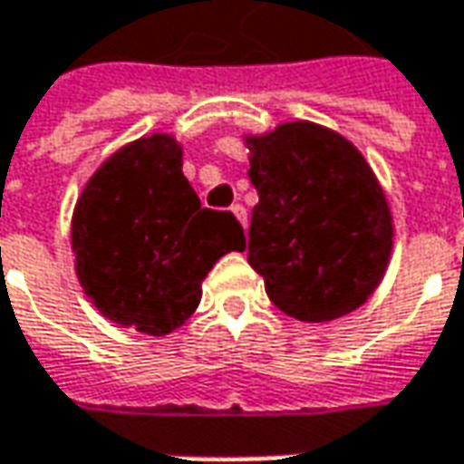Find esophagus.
I'll return each mask as SVG.
<instances>
[{"label":"esophagus","mask_w":464,"mask_h":464,"mask_svg":"<svg viewBox=\"0 0 464 464\" xmlns=\"http://www.w3.org/2000/svg\"><path fill=\"white\" fill-rule=\"evenodd\" d=\"M232 214H235V219H237V222H240L242 227L247 229V211H245V206L235 204L232 206Z\"/></svg>","instance_id":"obj_1"}]
</instances>
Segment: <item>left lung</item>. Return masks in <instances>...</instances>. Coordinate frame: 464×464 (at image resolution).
I'll return each instance as SVG.
<instances>
[{"label": "left lung", "instance_id": "8db88e82", "mask_svg": "<svg viewBox=\"0 0 464 464\" xmlns=\"http://www.w3.org/2000/svg\"><path fill=\"white\" fill-rule=\"evenodd\" d=\"M258 204L247 263L278 310L328 323L359 310L392 253L384 190L346 136L310 121L245 136Z\"/></svg>", "mask_w": 464, "mask_h": 464}]
</instances>
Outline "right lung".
<instances>
[{
  "mask_svg": "<svg viewBox=\"0 0 464 464\" xmlns=\"http://www.w3.org/2000/svg\"><path fill=\"white\" fill-rule=\"evenodd\" d=\"M72 250L102 317L168 335L196 312L214 263L245 250V235L229 211L201 208L175 136L152 134L111 154L82 188Z\"/></svg>",
  "mask_w": 464,
  "mask_h": 464,
  "instance_id": "right-lung-1",
  "label": "right lung"
}]
</instances>
